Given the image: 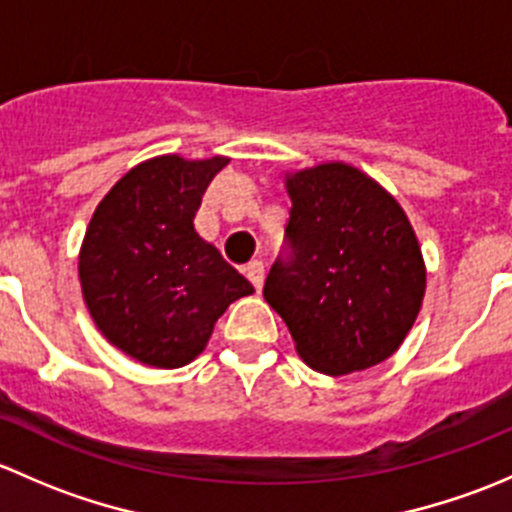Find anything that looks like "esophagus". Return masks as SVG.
I'll return each mask as SVG.
<instances>
[{
  "label": "esophagus",
  "mask_w": 512,
  "mask_h": 512,
  "mask_svg": "<svg viewBox=\"0 0 512 512\" xmlns=\"http://www.w3.org/2000/svg\"><path fill=\"white\" fill-rule=\"evenodd\" d=\"M245 277L252 282V287H255L257 292H260L262 282H265V265H262L260 260L247 262V265H245Z\"/></svg>",
  "instance_id": "1"
}]
</instances>
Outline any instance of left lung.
Instances as JSON below:
<instances>
[{
    "label": "left lung",
    "instance_id": "8db88e82",
    "mask_svg": "<svg viewBox=\"0 0 512 512\" xmlns=\"http://www.w3.org/2000/svg\"><path fill=\"white\" fill-rule=\"evenodd\" d=\"M287 255L265 280L304 364L329 376L389 359L414 327L426 265L404 208L347 163L285 175Z\"/></svg>",
    "mask_w": 512,
    "mask_h": 512
}]
</instances>
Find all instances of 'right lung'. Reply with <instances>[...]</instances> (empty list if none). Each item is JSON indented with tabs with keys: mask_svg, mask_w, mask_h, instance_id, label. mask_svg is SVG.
<instances>
[{
	"mask_svg": "<svg viewBox=\"0 0 512 512\" xmlns=\"http://www.w3.org/2000/svg\"><path fill=\"white\" fill-rule=\"evenodd\" d=\"M227 160H143L108 190L86 227L79 255L86 307L103 337L141 364H190L225 309L255 292L193 225Z\"/></svg>",
	"mask_w": 512,
	"mask_h": 512,
	"instance_id": "right-lung-1",
	"label": "right lung"
}]
</instances>
